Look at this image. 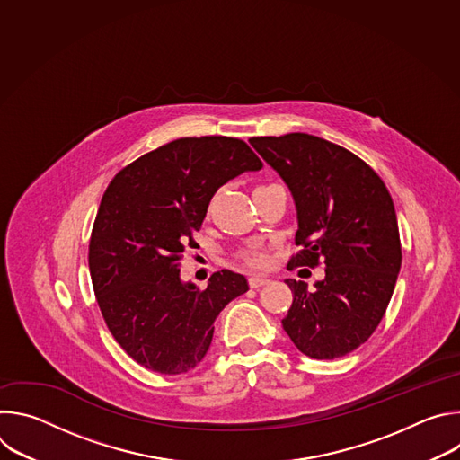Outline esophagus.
I'll use <instances>...</instances> for the list:
<instances>
[{"instance_id": "esophagus-1", "label": "esophagus", "mask_w": 460, "mask_h": 460, "mask_svg": "<svg viewBox=\"0 0 460 460\" xmlns=\"http://www.w3.org/2000/svg\"><path fill=\"white\" fill-rule=\"evenodd\" d=\"M268 282H270V279H266V277H249V286L252 289H258L261 286H266Z\"/></svg>"}]
</instances>
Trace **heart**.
I'll use <instances>...</instances> for the list:
<instances>
[{"label": "heart", "mask_w": 460, "mask_h": 460, "mask_svg": "<svg viewBox=\"0 0 460 460\" xmlns=\"http://www.w3.org/2000/svg\"><path fill=\"white\" fill-rule=\"evenodd\" d=\"M243 258L251 268H264L268 264V258L261 252H247L243 254Z\"/></svg>", "instance_id": "obj_1"}]
</instances>
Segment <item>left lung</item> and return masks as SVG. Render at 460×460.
<instances>
[{
	"mask_svg": "<svg viewBox=\"0 0 460 460\" xmlns=\"http://www.w3.org/2000/svg\"><path fill=\"white\" fill-rule=\"evenodd\" d=\"M249 144L289 187L302 245L291 266L314 268V282L288 279L293 304L282 325L316 360L344 357L380 323L402 264L399 224L380 176L348 149L305 133L251 138Z\"/></svg>",
	"mask_w": 460,
	"mask_h": 460,
	"instance_id": "1",
	"label": "left lung"
}]
</instances>
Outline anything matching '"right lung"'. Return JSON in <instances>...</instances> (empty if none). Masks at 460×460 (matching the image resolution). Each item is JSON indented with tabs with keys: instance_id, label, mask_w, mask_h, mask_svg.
<instances>
[{
	"instance_id": "add662e5",
	"label": "right lung",
	"mask_w": 460,
	"mask_h": 460,
	"mask_svg": "<svg viewBox=\"0 0 460 460\" xmlns=\"http://www.w3.org/2000/svg\"><path fill=\"white\" fill-rule=\"evenodd\" d=\"M251 147L227 137L180 138L123 167L109 183L91 234L89 270L103 320L140 366L180 375L206 357L220 311L249 286L229 270L206 289L180 279L185 245L213 194L260 171Z\"/></svg>"
}]
</instances>
